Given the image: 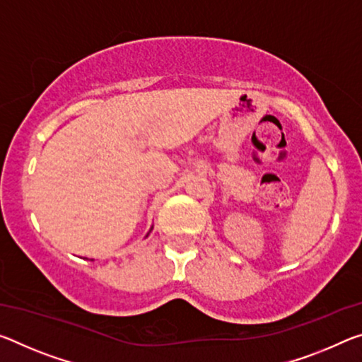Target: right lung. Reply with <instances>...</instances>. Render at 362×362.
Here are the masks:
<instances>
[{"instance_id": "right-lung-1", "label": "right lung", "mask_w": 362, "mask_h": 362, "mask_svg": "<svg viewBox=\"0 0 362 362\" xmlns=\"http://www.w3.org/2000/svg\"><path fill=\"white\" fill-rule=\"evenodd\" d=\"M151 228H153V227H151ZM150 232H151V230H150ZM150 232H148V233H150ZM146 237H148V235H146Z\"/></svg>"}]
</instances>
